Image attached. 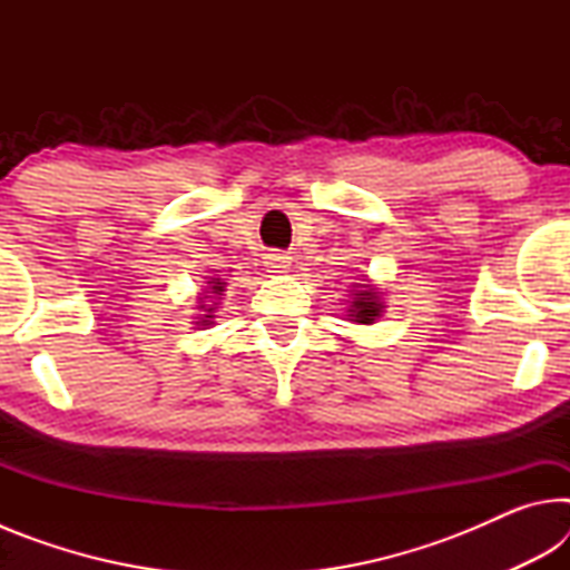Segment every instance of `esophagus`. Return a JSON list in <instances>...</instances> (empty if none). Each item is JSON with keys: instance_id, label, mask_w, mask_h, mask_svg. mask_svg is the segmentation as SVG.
<instances>
[{"instance_id": "1", "label": "esophagus", "mask_w": 570, "mask_h": 570, "mask_svg": "<svg viewBox=\"0 0 570 570\" xmlns=\"http://www.w3.org/2000/svg\"><path fill=\"white\" fill-rule=\"evenodd\" d=\"M266 268H268V274H288V268H292V256L268 254L266 256Z\"/></svg>"}]
</instances>
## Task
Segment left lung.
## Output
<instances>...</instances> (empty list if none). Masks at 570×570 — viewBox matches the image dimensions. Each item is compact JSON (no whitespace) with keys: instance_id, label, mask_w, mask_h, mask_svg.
I'll list each match as a JSON object with an SVG mask.
<instances>
[{"instance_id":"obj_1","label":"left lung","mask_w":570,"mask_h":570,"mask_svg":"<svg viewBox=\"0 0 570 570\" xmlns=\"http://www.w3.org/2000/svg\"><path fill=\"white\" fill-rule=\"evenodd\" d=\"M346 316L354 324H374L384 312V302H382V292L374 286L370 278H356L354 284H350V294H346Z\"/></svg>"}]
</instances>
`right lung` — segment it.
Here are the masks:
<instances>
[{
  "label": "right lung",
  "mask_w": 570,
  "mask_h": 570,
  "mask_svg": "<svg viewBox=\"0 0 570 570\" xmlns=\"http://www.w3.org/2000/svg\"><path fill=\"white\" fill-rule=\"evenodd\" d=\"M226 292V282L224 278H208L206 288H200L198 294V316H196V326L200 330H210L216 324V308H218V298Z\"/></svg>",
  "instance_id": "add662e5"
}]
</instances>
